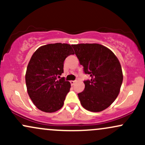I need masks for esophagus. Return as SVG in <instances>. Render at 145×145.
Listing matches in <instances>:
<instances>
[{
	"label": "esophagus",
	"mask_w": 145,
	"mask_h": 145,
	"mask_svg": "<svg viewBox=\"0 0 145 145\" xmlns=\"http://www.w3.org/2000/svg\"><path fill=\"white\" fill-rule=\"evenodd\" d=\"M75 82H76V80H71L70 81V83L71 85H74V84H75Z\"/></svg>",
	"instance_id": "34e87169"
}]
</instances>
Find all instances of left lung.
Masks as SVG:
<instances>
[{
  "label": "left lung",
  "instance_id": "8db88e82",
  "mask_svg": "<svg viewBox=\"0 0 145 145\" xmlns=\"http://www.w3.org/2000/svg\"><path fill=\"white\" fill-rule=\"evenodd\" d=\"M91 80L84 81L85 88L78 94L80 104L91 112H100L117 97L123 82L120 63L110 50L97 44L71 45Z\"/></svg>",
  "mask_w": 145,
  "mask_h": 145
}]
</instances>
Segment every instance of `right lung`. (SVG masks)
Here are the masks:
<instances>
[{
	"label": "right lung",
	"instance_id": "add662e5",
	"mask_svg": "<svg viewBox=\"0 0 145 145\" xmlns=\"http://www.w3.org/2000/svg\"><path fill=\"white\" fill-rule=\"evenodd\" d=\"M74 54L69 44L56 43L41 46L33 54L25 79L29 97L40 110L54 112L63 107L71 88L69 81L61 78L63 63Z\"/></svg>",
	"mask_w": 145,
	"mask_h": 145
}]
</instances>
